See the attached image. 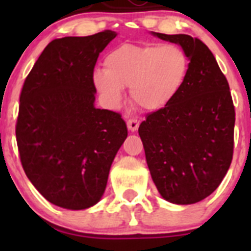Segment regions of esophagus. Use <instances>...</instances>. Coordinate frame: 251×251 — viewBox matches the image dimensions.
I'll list each match as a JSON object with an SVG mask.
<instances>
[{
  "label": "esophagus",
  "mask_w": 251,
  "mask_h": 251,
  "mask_svg": "<svg viewBox=\"0 0 251 251\" xmlns=\"http://www.w3.org/2000/svg\"><path fill=\"white\" fill-rule=\"evenodd\" d=\"M127 127L130 132H136L139 127V122L137 119H128L127 121Z\"/></svg>",
  "instance_id": "34e87169"
}]
</instances>
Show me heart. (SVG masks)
Here are the masks:
<instances>
[{
    "instance_id": "heart-1",
    "label": "heart",
    "mask_w": 251,
    "mask_h": 251,
    "mask_svg": "<svg viewBox=\"0 0 251 251\" xmlns=\"http://www.w3.org/2000/svg\"><path fill=\"white\" fill-rule=\"evenodd\" d=\"M190 59L181 46L124 44L104 59V70H95L93 83L110 106L121 104L123 88L129 86L130 98L145 110L165 108L186 83Z\"/></svg>"
}]
</instances>
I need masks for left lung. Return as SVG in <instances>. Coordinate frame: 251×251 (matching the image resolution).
Here are the masks:
<instances>
[{"label": "left lung", "mask_w": 251, "mask_h": 251, "mask_svg": "<svg viewBox=\"0 0 251 251\" xmlns=\"http://www.w3.org/2000/svg\"><path fill=\"white\" fill-rule=\"evenodd\" d=\"M153 36L179 45L190 59L186 83L138 128L159 195L177 205L203 200L219 187L232 159L235 109L229 83L210 49L190 35Z\"/></svg>", "instance_id": "1"}]
</instances>
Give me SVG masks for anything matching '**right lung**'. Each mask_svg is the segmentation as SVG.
I'll use <instances>...</instances> for the list:
<instances>
[{"label":"right lung","mask_w":251,"mask_h":251,"mask_svg":"<svg viewBox=\"0 0 251 251\" xmlns=\"http://www.w3.org/2000/svg\"><path fill=\"white\" fill-rule=\"evenodd\" d=\"M115 36L105 30L52 40L22 86L16 124L22 167L59 207L85 210L100 201L128 136L121 114L94 105L95 63Z\"/></svg>","instance_id":"right-lung-1"}]
</instances>
